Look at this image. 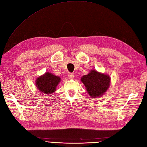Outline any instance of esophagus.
<instances>
[{
	"mask_svg": "<svg viewBox=\"0 0 147 147\" xmlns=\"http://www.w3.org/2000/svg\"><path fill=\"white\" fill-rule=\"evenodd\" d=\"M74 77V74H72V73H70V74H69V75H68V78H69V79H73Z\"/></svg>",
	"mask_w": 147,
	"mask_h": 147,
	"instance_id": "obj_1",
	"label": "esophagus"
}]
</instances>
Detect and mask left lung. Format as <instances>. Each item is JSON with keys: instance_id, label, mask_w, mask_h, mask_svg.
Returning a JSON list of instances; mask_svg holds the SVG:
<instances>
[{"instance_id": "1", "label": "left lung", "mask_w": 147, "mask_h": 147, "mask_svg": "<svg viewBox=\"0 0 147 147\" xmlns=\"http://www.w3.org/2000/svg\"><path fill=\"white\" fill-rule=\"evenodd\" d=\"M91 98H99L104 95L110 87L111 79L109 75L91 69L80 79Z\"/></svg>"}]
</instances>
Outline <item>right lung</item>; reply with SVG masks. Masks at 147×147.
Masks as SVG:
<instances>
[{
    "instance_id": "add662e5",
    "label": "right lung",
    "mask_w": 147,
    "mask_h": 147,
    "mask_svg": "<svg viewBox=\"0 0 147 147\" xmlns=\"http://www.w3.org/2000/svg\"><path fill=\"white\" fill-rule=\"evenodd\" d=\"M61 80V78L57 76L50 72H46L36 79V86L37 90L42 93L50 94L55 92L57 86Z\"/></svg>"
}]
</instances>
